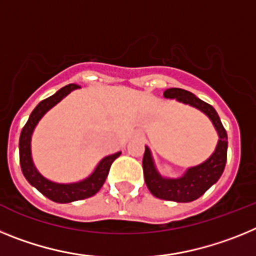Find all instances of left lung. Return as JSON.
I'll return each mask as SVG.
<instances>
[{
  "label": "left lung",
  "mask_w": 256,
  "mask_h": 256,
  "mask_svg": "<svg viewBox=\"0 0 256 256\" xmlns=\"http://www.w3.org/2000/svg\"><path fill=\"white\" fill-rule=\"evenodd\" d=\"M164 96L166 98H177L180 102L187 104L194 108H198L209 116L216 126L219 134V141L216 148L209 159L202 164L190 168L183 177L177 180L162 178L155 169L152 158L148 148H144L142 168L146 186L150 190L155 198L168 201H177V202H190L204 195L205 192L220 178L224 170L226 162H227V132L219 119L218 112L212 105L205 101L200 100L198 97L191 92L182 90V88H169L165 90Z\"/></svg>",
  "instance_id": "obj_1"
}]
</instances>
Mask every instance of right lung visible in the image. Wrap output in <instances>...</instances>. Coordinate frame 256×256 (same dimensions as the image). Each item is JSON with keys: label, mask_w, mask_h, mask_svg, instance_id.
<instances>
[{"label": "right lung", "mask_w": 256, "mask_h": 256, "mask_svg": "<svg viewBox=\"0 0 256 256\" xmlns=\"http://www.w3.org/2000/svg\"><path fill=\"white\" fill-rule=\"evenodd\" d=\"M80 86L78 84H68L58 90L55 94L47 97L46 100L40 101L36 108L32 112L30 116H29L28 122L26 126H22V134H20L19 141V158H20V166H22V172L24 174V177L26 178L32 186H34L38 191L48 198L50 200L55 201V202H72V201L84 200V198H91V196L96 195L97 192L100 191L102 187L104 182H105L106 177H108L110 166L114 162L116 158L120 156L122 152H116L114 155H108L104 158L97 168L94 169V173L84 180L78 183H70V184H60V183L51 182V180H46L42 177L36 166L33 165L30 156V138L32 133L34 130L36 126L40 122V119L48 112L52 106H55L56 104L60 102L66 94H69L73 90H76Z\"/></svg>", "instance_id": "add662e5"}]
</instances>
